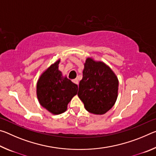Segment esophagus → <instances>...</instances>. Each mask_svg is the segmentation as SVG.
<instances>
[{
	"instance_id": "34e87169",
	"label": "esophagus",
	"mask_w": 156,
	"mask_h": 156,
	"mask_svg": "<svg viewBox=\"0 0 156 156\" xmlns=\"http://www.w3.org/2000/svg\"><path fill=\"white\" fill-rule=\"evenodd\" d=\"M73 81V83H75V84H77V85H78V79H74V80H72Z\"/></svg>"
}]
</instances>
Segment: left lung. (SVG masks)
Wrapping results in <instances>:
<instances>
[{"mask_svg": "<svg viewBox=\"0 0 156 156\" xmlns=\"http://www.w3.org/2000/svg\"><path fill=\"white\" fill-rule=\"evenodd\" d=\"M78 96L85 109L94 114H105L114 105L118 97V80L109 67L88 58Z\"/></svg>", "mask_w": 156, "mask_h": 156, "instance_id": "obj_1", "label": "left lung"}]
</instances>
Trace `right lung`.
I'll list each match as a JSON object with an SVG mask.
<instances>
[{
    "instance_id": "right-lung-1",
    "label": "right lung",
    "mask_w": 156,
    "mask_h": 156,
    "mask_svg": "<svg viewBox=\"0 0 156 156\" xmlns=\"http://www.w3.org/2000/svg\"><path fill=\"white\" fill-rule=\"evenodd\" d=\"M60 60L43 72L37 83V97L40 104L53 114L67 110V105L77 94L78 85L58 70Z\"/></svg>"
}]
</instances>
